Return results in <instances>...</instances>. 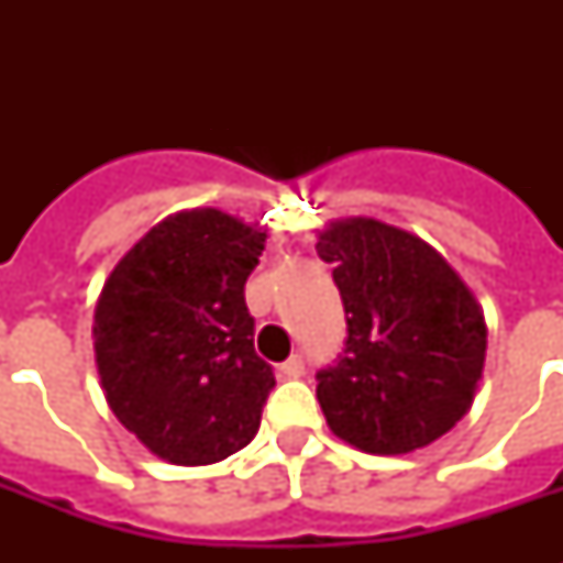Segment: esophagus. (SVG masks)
<instances>
[{
  "instance_id": "34e87169",
  "label": "esophagus",
  "mask_w": 563,
  "mask_h": 563,
  "mask_svg": "<svg viewBox=\"0 0 563 563\" xmlns=\"http://www.w3.org/2000/svg\"><path fill=\"white\" fill-rule=\"evenodd\" d=\"M280 376H286V379H298V376H303V356H289V360L283 362L280 365Z\"/></svg>"
}]
</instances>
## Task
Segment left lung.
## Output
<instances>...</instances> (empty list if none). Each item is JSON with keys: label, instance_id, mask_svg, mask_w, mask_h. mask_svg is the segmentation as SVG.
Segmentation results:
<instances>
[{"label": "left lung", "instance_id": "1", "mask_svg": "<svg viewBox=\"0 0 563 563\" xmlns=\"http://www.w3.org/2000/svg\"><path fill=\"white\" fill-rule=\"evenodd\" d=\"M347 316L344 356L318 374L327 427L362 453L432 444L471 411L488 351L479 300L418 233L368 216L318 230Z\"/></svg>", "mask_w": 563, "mask_h": 563}]
</instances>
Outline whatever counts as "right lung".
<instances>
[{
	"mask_svg": "<svg viewBox=\"0 0 563 563\" xmlns=\"http://www.w3.org/2000/svg\"><path fill=\"white\" fill-rule=\"evenodd\" d=\"M265 239L219 207L172 212L101 286L92 316L101 391L163 462L216 464L260 429L274 374L254 353L245 280Z\"/></svg>",
	"mask_w": 563,
	"mask_h": 563,
	"instance_id": "add662e5",
	"label": "right lung"
}]
</instances>
